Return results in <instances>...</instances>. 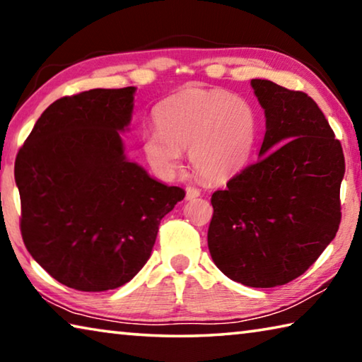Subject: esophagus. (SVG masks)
Returning a JSON list of instances; mask_svg holds the SVG:
<instances>
[{
  "instance_id": "esophagus-1",
  "label": "esophagus",
  "mask_w": 362,
  "mask_h": 362,
  "mask_svg": "<svg viewBox=\"0 0 362 362\" xmlns=\"http://www.w3.org/2000/svg\"><path fill=\"white\" fill-rule=\"evenodd\" d=\"M185 192H187V194H185L187 199H194V198H198V196L201 194L199 189L194 188V187H187Z\"/></svg>"
}]
</instances>
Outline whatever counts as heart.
I'll list each match as a JSON object with an SVG mask.
<instances>
[{
  "mask_svg": "<svg viewBox=\"0 0 362 362\" xmlns=\"http://www.w3.org/2000/svg\"><path fill=\"white\" fill-rule=\"evenodd\" d=\"M158 127L142 134V150L161 175L180 168L182 150L201 179L226 182L246 166L255 140V115L246 100L226 90L192 88L164 100Z\"/></svg>",
  "mask_w": 362,
  "mask_h": 362,
  "instance_id": "heart-1",
  "label": "heart"
}]
</instances>
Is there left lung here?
I'll return each mask as SVG.
<instances>
[{"instance_id":"left-lung-1","label":"left lung","mask_w":362,"mask_h":362,"mask_svg":"<svg viewBox=\"0 0 362 362\" xmlns=\"http://www.w3.org/2000/svg\"><path fill=\"white\" fill-rule=\"evenodd\" d=\"M250 84L267 118L260 159L212 194L207 246L225 276L274 287L303 274L335 238L345 158L308 94Z\"/></svg>"}]
</instances>
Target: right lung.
Segmentation results:
<instances>
[{
    "mask_svg": "<svg viewBox=\"0 0 362 362\" xmlns=\"http://www.w3.org/2000/svg\"><path fill=\"white\" fill-rule=\"evenodd\" d=\"M136 88L90 89L51 103L17 153L21 233L59 283L103 292L150 259L161 218L185 198L127 161L119 132Z\"/></svg>",
    "mask_w": 362,
    "mask_h": 362,
    "instance_id": "obj_1",
    "label": "right lung"
}]
</instances>
